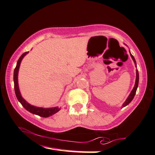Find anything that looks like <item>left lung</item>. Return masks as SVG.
<instances>
[{
	"label": "left lung",
	"mask_w": 155,
	"mask_h": 155,
	"mask_svg": "<svg viewBox=\"0 0 155 155\" xmlns=\"http://www.w3.org/2000/svg\"><path fill=\"white\" fill-rule=\"evenodd\" d=\"M129 53H130L131 57L132 60H133L135 64V66H136V67L137 68V64H136V60H135V58H134V56L132 55V54H131V52H130V51H129ZM138 83H139V73H138V70H137V69H136V82H135V85L133 89L131 90V93H130V94H129V96L127 97V100H125V102L123 104V105H122L123 108V107L126 106H127L131 102L132 100L134 99L135 95H136V91H137V87H138Z\"/></svg>",
	"instance_id": "left-lung-1"
}]
</instances>
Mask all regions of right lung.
Instances as JSON below:
<instances>
[{"label": "right lung", "instance_id": "1", "mask_svg": "<svg viewBox=\"0 0 155 155\" xmlns=\"http://www.w3.org/2000/svg\"><path fill=\"white\" fill-rule=\"evenodd\" d=\"M29 52H25L22 54L20 58H19V60L17 62V65L15 70H14L13 73V81H14V89H15V93L16 95V97L18 98V100L19 102L21 103V104L24 106V108L27 110L28 111L32 114H35L38 116L42 117H49L51 115L55 114L56 112H58L59 110H60V108L58 107H53V108H42V107H37L33 105H31L30 104L26 102L23 97H22L20 91L19 89V85H18V73H19V66L21 62V60H23L24 56L26 54H28Z\"/></svg>", "mask_w": 155, "mask_h": 155}]
</instances>
